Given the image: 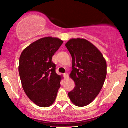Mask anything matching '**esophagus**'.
Here are the masks:
<instances>
[{"instance_id":"esophagus-1","label":"esophagus","mask_w":128,"mask_h":128,"mask_svg":"<svg viewBox=\"0 0 128 128\" xmlns=\"http://www.w3.org/2000/svg\"><path fill=\"white\" fill-rule=\"evenodd\" d=\"M63 76H64V78H65L66 79L67 78H68V75L67 73H64V75H63Z\"/></svg>"}]
</instances>
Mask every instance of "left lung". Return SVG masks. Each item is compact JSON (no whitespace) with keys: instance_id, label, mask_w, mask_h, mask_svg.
I'll list each match as a JSON object with an SVG mask.
<instances>
[{"instance_id":"left-lung-1","label":"left lung","mask_w":128,"mask_h":128,"mask_svg":"<svg viewBox=\"0 0 128 128\" xmlns=\"http://www.w3.org/2000/svg\"><path fill=\"white\" fill-rule=\"evenodd\" d=\"M66 46L72 56L70 76L76 87L68 93L72 103L83 107L89 104L99 94L107 74V64L102 54L84 39H72Z\"/></svg>"}]
</instances>
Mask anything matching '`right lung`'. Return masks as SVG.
Listing matches in <instances>:
<instances>
[{"mask_svg":"<svg viewBox=\"0 0 128 128\" xmlns=\"http://www.w3.org/2000/svg\"><path fill=\"white\" fill-rule=\"evenodd\" d=\"M62 43L58 38L45 37L29 45L20 55L19 72L22 87L40 107L52 105L61 87V77L56 73L52 58Z\"/></svg>","mask_w":128,"mask_h":128,"instance_id":"right-lung-1","label":"right lung"}]
</instances>
